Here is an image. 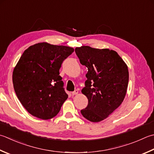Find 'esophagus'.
<instances>
[{
    "mask_svg": "<svg viewBox=\"0 0 154 154\" xmlns=\"http://www.w3.org/2000/svg\"><path fill=\"white\" fill-rule=\"evenodd\" d=\"M78 93H79V91H78L77 89H75L73 92H72V95H77V94H78Z\"/></svg>",
    "mask_w": 154,
    "mask_h": 154,
    "instance_id": "esophagus-1",
    "label": "esophagus"
}]
</instances>
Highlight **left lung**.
I'll list each match as a JSON object with an SVG mask.
<instances>
[{"label": "left lung", "mask_w": 154, "mask_h": 154, "mask_svg": "<svg viewBox=\"0 0 154 154\" xmlns=\"http://www.w3.org/2000/svg\"><path fill=\"white\" fill-rule=\"evenodd\" d=\"M75 51L81 64L88 69L85 87L81 90L88 99V105L81 113L90 122H101L125 98L129 81L128 66L116 51L109 49L82 46Z\"/></svg>", "instance_id": "left-lung-1"}]
</instances>
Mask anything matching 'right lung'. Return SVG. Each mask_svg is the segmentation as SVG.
Masks as SVG:
<instances>
[{
  "instance_id": "1",
  "label": "right lung",
  "mask_w": 154,
  "mask_h": 154,
  "mask_svg": "<svg viewBox=\"0 0 154 154\" xmlns=\"http://www.w3.org/2000/svg\"><path fill=\"white\" fill-rule=\"evenodd\" d=\"M74 51L72 47L39 43L29 47L13 70V83L18 99L32 116L53 118L68 97L59 69Z\"/></svg>"
}]
</instances>
